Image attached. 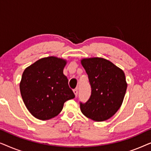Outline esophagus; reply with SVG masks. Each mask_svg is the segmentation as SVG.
<instances>
[{"instance_id": "1", "label": "esophagus", "mask_w": 151, "mask_h": 151, "mask_svg": "<svg viewBox=\"0 0 151 151\" xmlns=\"http://www.w3.org/2000/svg\"><path fill=\"white\" fill-rule=\"evenodd\" d=\"M73 93H74V94H75V96H76V97L78 96V88H75V89L73 90Z\"/></svg>"}]
</instances>
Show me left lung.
I'll return each mask as SVG.
<instances>
[{"mask_svg": "<svg viewBox=\"0 0 151 151\" xmlns=\"http://www.w3.org/2000/svg\"><path fill=\"white\" fill-rule=\"evenodd\" d=\"M81 63L91 88L89 99L85 103L80 102L82 113L94 121L106 120L122 104L127 88L124 73L101 58L83 59Z\"/></svg>", "mask_w": 151, "mask_h": 151, "instance_id": "8db88e82", "label": "left lung"}]
</instances>
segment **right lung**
I'll list each match as a JSON object with an SVG mask.
<instances>
[{
	"instance_id": "1",
	"label": "right lung",
	"mask_w": 151,
	"mask_h": 151,
	"mask_svg": "<svg viewBox=\"0 0 151 151\" xmlns=\"http://www.w3.org/2000/svg\"><path fill=\"white\" fill-rule=\"evenodd\" d=\"M66 61L56 57L38 60L26 68L20 84V93L29 111L37 119L53 118L66 101L75 98L63 74Z\"/></svg>"
}]
</instances>
